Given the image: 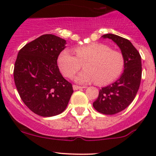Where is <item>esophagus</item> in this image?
Masks as SVG:
<instances>
[{
  "label": "esophagus",
  "mask_w": 156,
  "mask_h": 156,
  "mask_svg": "<svg viewBox=\"0 0 156 156\" xmlns=\"http://www.w3.org/2000/svg\"><path fill=\"white\" fill-rule=\"evenodd\" d=\"M83 88H84V87H80V86H78V85H73L74 90H78L83 89Z\"/></svg>",
  "instance_id": "esophagus-1"
}]
</instances>
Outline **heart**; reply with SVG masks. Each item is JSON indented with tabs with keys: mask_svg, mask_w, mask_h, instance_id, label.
<instances>
[{
	"mask_svg": "<svg viewBox=\"0 0 156 156\" xmlns=\"http://www.w3.org/2000/svg\"><path fill=\"white\" fill-rule=\"evenodd\" d=\"M76 56L67 50L59 53L58 66L65 77L72 78L84 65V70L78 74L75 81L81 84L96 81L99 85L113 82L122 74L125 59L122 53L111 50L107 45L94 43L74 49Z\"/></svg>",
	"mask_w": 156,
	"mask_h": 156,
	"instance_id": "1",
	"label": "heart"
}]
</instances>
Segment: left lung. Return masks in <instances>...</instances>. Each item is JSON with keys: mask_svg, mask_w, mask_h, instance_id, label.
Wrapping results in <instances>:
<instances>
[{"mask_svg": "<svg viewBox=\"0 0 156 156\" xmlns=\"http://www.w3.org/2000/svg\"><path fill=\"white\" fill-rule=\"evenodd\" d=\"M102 37L111 39L119 46L125 59V67L117 81L100 90L93 106L100 113L114 115L126 108L136 97L142 76L141 56L127 39L114 34H104Z\"/></svg>", "mask_w": 156, "mask_h": 156, "instance_id": "obj_1", "label": "left lung"}]
</instances>
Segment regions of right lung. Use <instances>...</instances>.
Wrapping results in <instances>:
<instances>
[{
    "label": "right lung",
    "instance_id": "1",
    "mask_svg": "<svg viewBox=\"0 0 156 156\" xmlns=\"http://www.w3.org/2000/svg\"><path fill=\"white\" fill-rule=\"evenodd\" d=\"M66 41L43 34L25 45L18 53L13 77L23 103L43 117L62 113L73 93L72 85L59 72L57 59Z\"/></svg>",
    "mask_w": 156,
    "mask_h": 156
}]
</instances>
